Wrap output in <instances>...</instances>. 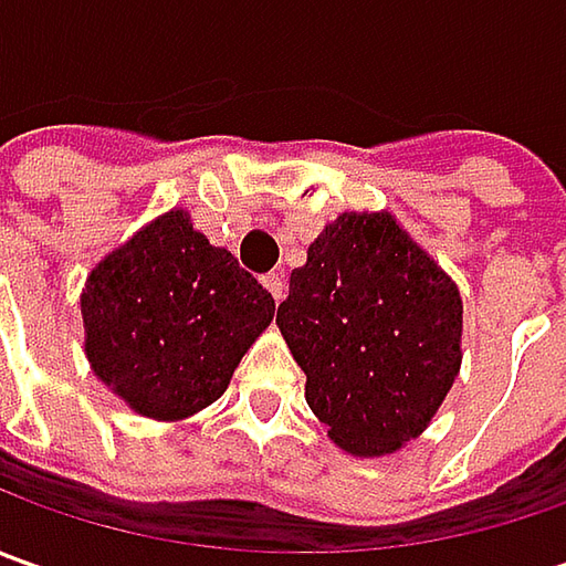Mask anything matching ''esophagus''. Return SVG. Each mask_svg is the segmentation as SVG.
I'll return each mask as SVG.
<instances>
[{
  "label": "esophagus",
  "instance_id": "obj_1",
  "mask_svg": "<svg viewBox=\"0 0 566 566\" xmlns=\"http://www.w3.org/2000/svg\"><path fill=\"white\" fill-rule=\"evenodd\" d=\"M264 286H268V293L273 295V302H283V295H286V273H268V276H264Z\"/></svg>",
  "mask_w": 566,
  "mask_h": 566
}]
</instances>
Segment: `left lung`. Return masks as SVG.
Instances as JSON below:
<instances>
[{
	"label": "left lung",
	"mask_w": 566,
	"mask_h": 566,
	"mask_svg": "<svg viewBox=\"0 0 566 566\" xmlns=\"http://www.w3.org/2000/svg\"><path fill=\"white\" fill-rule=\"evenodd\" d=\"M276 327L327 438L365 460L419 438L463 361L457 283L387 210H346L321 229Z\"/></svg>",
	"instance_id": "8db88e82"
}]
</instances>
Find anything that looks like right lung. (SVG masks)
Masks as SVG:
<instances>
[{
    "mask_svg": "<svg viewBox=\"0 0 566 566\" xmlns=\"http://www.w3.org/2000/svg\"><path fill=\"white\" fill-rule=\"evenodd\" d=\"M273 312V295L172 207L87 273L84 356L128 409L182 422L223 397Z\"/></svg>",
    "mask_w": 566,
    "mask_h": 566,
    "instance_id": "add662e5",
    "label": "right lung"
}]
</instances>
